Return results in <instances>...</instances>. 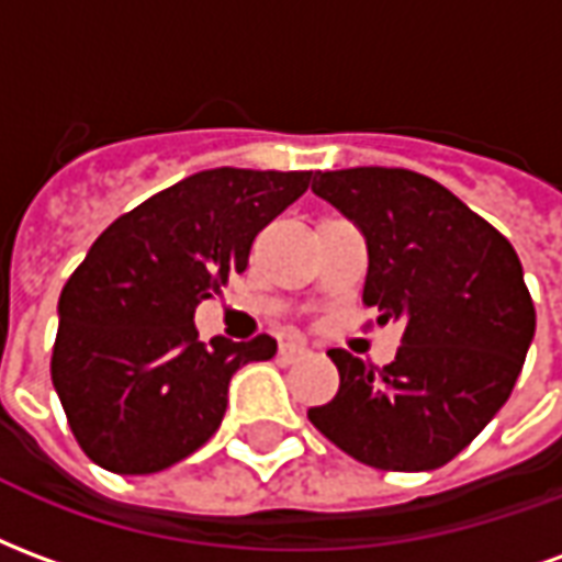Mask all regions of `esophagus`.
Instances as JSON below:
<instances>
[{
  "label": "esophagus",
  "mask_w": 562,
  "mask_h": 562,
  "mask_svg": "<svg viewBox=\"0 0 562 562\" xmlns=\"http://www.w3.org/2000/svg\"><path fill=\"white\" fill-rule=\"evenodd\" d=\"M306 355H310V349L301 346V342H282L280 346V358L285 361V364H294V361H301V358H306Z\"/></svg>",
  "instance_id": "obj_1"
}]
</instances>
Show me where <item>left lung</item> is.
Wrapping results in <instances>:
<instances>
[{
    "label": "left lung",
    "instance_id": "8db88e82",
    "mask_svg": "<svg viewBox=\"0 0 562 562\" xmlns=\"http://www.w3.org/2000/svg\"><path fill=\"white\" fill-rule=\"evenodd\" d=\"M313 192L364 234V304L401 322L403 340L382 370L330 349L340 391L306 415L367 467L436 470L482 434L520 376L536 310L518 252L424 173L316 171Z\"/></svg>",
    "mask_w": 562,
    "mask_h": 562
}]
</instances>
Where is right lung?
I'll list each match as a JSON object with an SVG mask.
<instances>
[{"label":"right lung","instance_id":"add662e5","mask_svg":"<svg viewBox=\"0 0 562 562\" xmlns=\"http://www.w3.org/2000/svg\"><path fill=\"white\" fill-rule=\"evenodd\" d=\"M310 171L210 168L111 222L59 294L50 379L99 467L147 475L207 442L228 382L277 340L198 342L195 306L244 273L256 234L304 195Z\"/></svg>","mask_w":562,"mask_h":562}]
</instances>
